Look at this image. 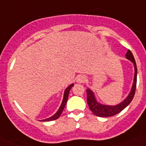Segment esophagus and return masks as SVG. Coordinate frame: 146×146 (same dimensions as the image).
<instances>
[{
	"mask_svg": "<svg viewBox=\"0 0 146 146\" xmlns=\"http://www.w3.org/2000/svg\"><path fill=\"white\" fill-rule=\"evenodd\" d=\"M86 78L85 76L80 75L79 77H77V82H78V83H84V82H86Z\"/></svg>",
	"mask_w": 146,
	"mask_h": 146,
	"instance_id": "obj_1",
	"label": "esophagus"
}]
</instances>
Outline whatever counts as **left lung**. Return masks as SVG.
Wrapping results in <instances>:
<instances>
[{"mask_svg": "<svg viewBox=\"0 0 146 146\" xmlns=\"http://www.w3.org/2000/svg\"><path fill=\"white\" fill-rule=\"evenodd\" d=\"M126 58L128 60H129L131 63H133L134 68H135V76H134L133 84L131 86V91L129 94L126 99L123 101L121 102L119 104L116 105H107V104H102L99 103L96 100L94 93L91 91L90 88L86 89L87 92V102L88 104L89 108L91 110L93 113L95 115L99 117H102V118H107V117H111L118 114L120 112L122 111L124 108L128 106L131 100L133 99L134 96L135 94V90H136V84H137V69L136 62H135V58L131 52L129 50L127 51L126 54Z\"/></svg>", "mask_w": 146, "mask_h": 146, "instance_id": "8db88e82", "label": "left lung"}]
</instances>
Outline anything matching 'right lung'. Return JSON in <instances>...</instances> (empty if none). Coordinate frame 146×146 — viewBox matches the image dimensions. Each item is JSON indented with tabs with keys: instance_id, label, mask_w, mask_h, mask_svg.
Here are the masks:
<instances>
[{
	"instance_id": "add662e5",
	"label": "right lung",
	"mask_w": 146,
	"mask_h": 146,
	"mask_svg": "<svg viewBox=\"0 0 146 146\" xmlns=\"http://www.w3.org/2000/svg\"><path fill=\"white\" fill-rule=\"evenodd\" d=\"M73 86H74V84L72 83V84H71L70 86H69L68 87L66 88L65 91H64V98H63V101H62L61 102V104H60V108H59L57 112H56V113H55V114L52 115V116L50 117V118H46V119H44V120H42V121H54V120H56L58 119V118L60 117V115H61L62 112H63V110H64V108H65L66 106V104L67 102V100H68V97H69V91H70L71 88H72V87H73ZM40 121H41V120H40Z\"/></svg>"
}]
</instances>
